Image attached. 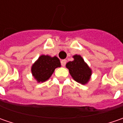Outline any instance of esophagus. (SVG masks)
<instances>
[{"mask_svg": "<svg viewBox=\"0 0 123 123\" xmlns=\"http://www.w3.org/2000/svg\"><path fill=\"white\" fill-rule=\"evenodd\" d=\"M66 59H62V61H61V64H62V66L64 67L66 66Z\"/></svg>", "mask_w": 123, "mask_h": 123, "instance_id": "obj_1", "label": "esophagus"}]
</instances>
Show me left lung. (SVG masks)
Returning a JSON list of instances; mask_svg holds the SVG:
<instances>
[{
    "mask_svg": "<svg viewBox=\"0 0 123 123\" xmlns=\"http://www.w3.org/2000/svg\"><path fill=\"white\" fill-rule=\"evenodd\" d=\"M73 58V62L66 64V68L74 80L81 84H86L90 78L92 71L80 55H75Z\"/></svg>",
    "mask_w": 123,
    "mask_h": 123,
    "instance_id": "8db88e82",
    "label": "left lung"
}]
</instances>
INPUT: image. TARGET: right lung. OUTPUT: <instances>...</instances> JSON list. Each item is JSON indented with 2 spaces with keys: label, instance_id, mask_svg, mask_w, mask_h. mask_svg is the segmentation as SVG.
I'll use <instances>...</instances> for the list:
<instances>
[{
  "label": "right lung",
  "instance_id": "add662e5",
  "mask_svg": "<svg viewBox=\"0 0 123 123\" xmlns=\"http://www.w3.org/2000/svg\"><path fill=\"white\" fill-rule=\"evenodd\" d=\"M60 66V61L57 57L42 55L32 66L31 72L38 82H44L50 78L55 69Z\"/></svg>",
  "mask_w": 123,
  "mask_h": 123
}]
</instances>
